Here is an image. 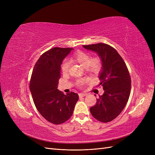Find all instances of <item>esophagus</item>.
I'll return each instance as SVG.
<instances>
[{
    "label": "esophagus",
    "instance_id": "esophagus-1",
    "mask_svg": "<svg viewBox=\"0 0 155 155\" xmlns=\"http://www.w3.org/2000/svg\"><path fill=\"white\" fill-rule=\"evenodd\" d=\"M87 94L85 93H79V97H84V96H86Z\"/></svg>",
    "mask_w": 155,
    "mask_h": 155
}]
</instances>
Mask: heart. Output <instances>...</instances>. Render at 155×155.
<instances>
[{
	"mask_svg": "<svg viewBox=\"0 0 155 155\" xmlns=\"http://www.w3.org/2000/svg\"><path fill=\"white\" fill-rule=\"evenodd\" d=\"M72 59L76 62L80 64L81 66L86 68L89 72L92 74H96L101 69L102 62L99 57H95L92 58L91 55L87 52L83 51H78L74 54ZM70 67V63L67 60H64L61 68L63 74H67L68 72ZM87 79L85 78L79 79L76 82V85L78 87H81L84 83H86Z\"/></svg>",
	"mask_w": 155,
	"mask_h": 155,
	"instance_id": "heart-1",
	"label": "heart"
}]
</instances>
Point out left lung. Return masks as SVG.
Returning a JSON list of instances; mask_svg holds the SVG:
<instances>
[{"mask_svg": "<svg viewBox=\"0 0 155 155\" xmlns=\"http://www.w3.org/2000/svg\"><path fill=\"white\" fill-rule=\"evenodd\" d=\"M83 46L96 52L102 62L99 79L104 93L99 96L90 111L98 121L109 122L121 113L128 101L131 88L128 68L118 51L109 45L97 43Z\"/></svg>", "mask_w": 155, "mask_h": 155, "instance_id": "obj_1", "label": "left lung"}]
</instances>
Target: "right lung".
Wrapping results in <instances>:
<instances>
[{
	"instance_id": "1",
	"label": "right lung",
	"mask_w": 155,
	"mask_h": 155,
	"mask_svg": "<svg viewBox=\"0 0 155 155\" xmlns=\"http://www.w3.org/2000/svg\"><path fill=\"white\" fill-rule=\"evenodd\" d=\"M71 48L55 47L41 55L33 69L30 89L37 110L44 118L54 124L70 119L79 100L78 94H67L58 89L61 64L72 50Z\"/></svg>"
}]
</instances>
